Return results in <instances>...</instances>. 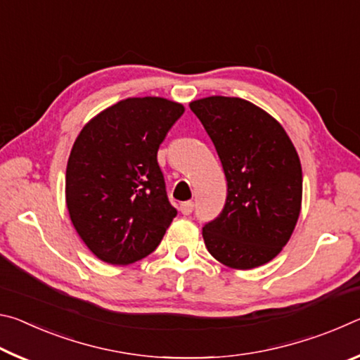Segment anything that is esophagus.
<instances>
[{"mask_svg": "<svg viewBox=\"0 0 360 360\" xmlns=\"http://www.w3.org/2000/svg\"><path fill=\"white\" fill-rule=\"evenodd\" d=\"M179 210H181L182 214L188 216V214H191V212L193 211V202H184V203H181Z\"/></svg>", "mask_w": 360, "mask_h": 360, "instance_id": "34e87169", "label": "esophagus"}]
</instances>
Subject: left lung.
Instances as JSON below:
<instances>
[{
	"mask_svg": "<svg viewBox=\"0 0 360 360\" xmlns=\"http://www.w3.org/2000/svg\"><path fill=\"white\" fill-rule=\"evenodd\" d=\"M221 158L227 200L203 227L206 249L235 270L273 260L302 210V165L283 125L254 103L212 95L188 103Z\"/></svg>",
	"mask_w": 360,
	"mask_h": 360,
	"instance_id": "8db88e82",
	"label": "left lung"
}]
</instances>
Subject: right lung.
I'll use <instances>...</instances> for the list:
<instances>
[{
  "label": "right lung",
  "instance_id": "1",
  "mask_svg": "<svg viewBox=\"0 0 360 360\" xmlns=\"http://www.w3.org/2000/svg\"><path fill=\"white\" fill-rule=\"evenodd\" d=\"M184 111L162 96L120 100L90 119L72 144L66 208L84 245L106 264L144 259L173 222L157 150Z\"/></svg>",
  "mask_w": 360,
  "mask_h": 360
}]
</instances>
